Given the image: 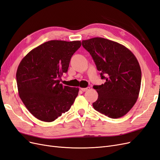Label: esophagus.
I'll return each mask as SVG.
<instances>
[{"label":"esophagus","instance_id":"esophagus-1","mask_svg":"<svg viewBox=\"0 0 160 160\" xmlns=\"http://www.w3.org/2000/svg\"><path fill=\"white\" fill-rule=\"evenodd\" d=\"M89 89H90V88H81V90L82 91L85 92V91H87L89 90Z\"/></svg>","mask_w":160,"mask_h":160}]
</instances>
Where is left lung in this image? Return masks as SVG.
Masks as SVG:
<instances>
[{
    "instance_id": "1",
    "label": "left lung",
    "mask_w": 160,
    "mask_h": 160,
    "mask_svg": "<svg viewBox=\"0 0 160 160\" xmlns=\"http://www.w3.org/2000/svg\"><path fill=\"white\" fill-rule=\"evenodd\" d=\"M100 72L104 84L94 85L98 98L93 108L113 119L123 117L138 98L141 68L133 52L123 45L101 37L82 41Z\"/></svg>"
}]
</instances>
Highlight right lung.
<instances>
[{
  "instance_id": "obj_1",
  "label": "right lung",
  "mask_w": 160,
  "mask_h": 160,
  "mask_svg": "<svg viewBox=\"0 0 160 160\" xmlns=\"http://www.w3.org/2000/svg\"><path fill=\"white\" fill-rule=\"evenodd\" d=\"M81 45L80 41H49L33 49L21 61L16 74L19 97L37 119L53 122L74 103L79 88L62 85L60 81Z\"/></svg>"
}]
</instances>
